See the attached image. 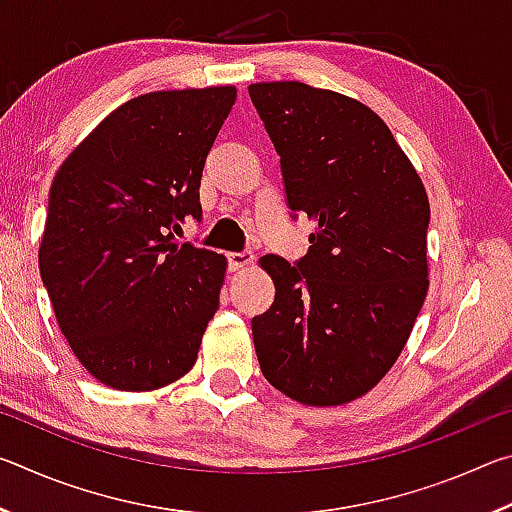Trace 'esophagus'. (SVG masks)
Wrapping results in <instances>:
<instances>
[{
	"label": "esophagus",
	"mask_w": 512,
	"mask_h": 512,
	"mask_svg": "<svg viewBox=\"0 0 512 512\" xmlns=\"http://www.w3.org/2000/svg\"><path fill=\"white\" fill-rule=\"evenodd\" d=\"M253 262H255L253 253H228L230 271H244V268H248Z\"/></svg>",
	"instance_id": "34e87169"
}]
</instances>
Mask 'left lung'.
<instances>
[{
	"label": "left lung",
	"instance_id": "8db88e82",
	"mask_svg": "<svg viewBox=\"0 0 512 512\" xmlns=\"http://www.w3.org/2000/svg\"><path fill=\"white\" fill-rule=\"evenodd\" d=\"M293 212L316 223L291 266L264 255L275 300L253 318L268 384L307 406L372 391L400 357L429 289V198L375 110L300 81L248 85Z\"/></svg>",
	"mask_w": 512,
	"mask_h": 512
}]
</instances>
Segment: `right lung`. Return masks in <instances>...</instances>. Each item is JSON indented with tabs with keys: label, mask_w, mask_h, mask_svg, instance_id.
Instances as JSON below:
<instances>
[{
	"label": "right lung",
	"mask_w": 512,
	"mask_h": 512,
	"mask_svg": "<svg viewBox=\"0 0 512 512\" xmlns=\"http://www.w3.org/2000/svg\"><path fill=\"white\" fill-rule=\"evenodd\" d=\"M235 101L219 85L121 103L51 183L42 282L74 357L115 391L185 377L219 309L228 259L173 230L201 219L205 158Z\"/></svg>",
	"instance_id": "right-lung-1"
}]
</instances>
